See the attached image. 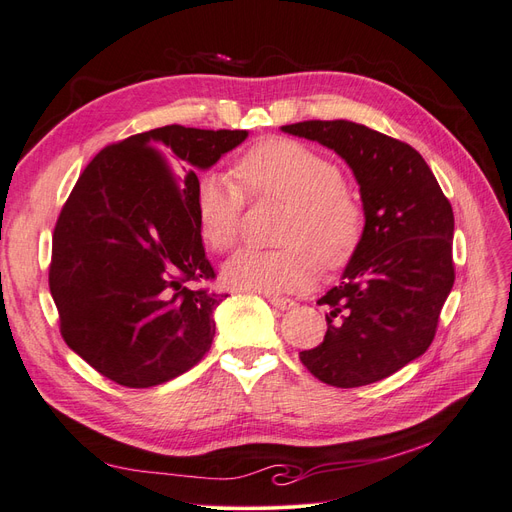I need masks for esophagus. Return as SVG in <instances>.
Masks as SVG:
<instances>
[{"instance_id":"esophagus-1","label":"esophagus","mask_w":512,"mask_h":512,"mask_svg":"<svg viewBox=\"0 0 512 512\" xmlns=\"http://www.w3.org/2000/svg\"><path fill=\"white\" fill-rule=\"evenodd\" d=\"M267 299L277 309H290V307H294V301L288 299V297H277V294H267Z\"/></svg>"}]
</instances>
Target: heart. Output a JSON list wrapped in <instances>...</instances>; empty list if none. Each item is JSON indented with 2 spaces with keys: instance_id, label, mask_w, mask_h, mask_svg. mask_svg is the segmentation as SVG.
Listing matches in <instances>:
<instances>
[{
  "instance_id": "obj_1",
  "label": "heart",
  "mask_w": 512,
  "mask_h": 512,
  "mask_svg": "<svg viewBox=\"0 0 512 512\" xmlns=\"http://www.w3.org/2000/svg\"><path fill=\"white\" fill-rule=\"evenodd\" d=\"M235 175L207 173L194 192L200 239L213 252L239 239L245 194L288 203L277 241L280 250H241L222 271L228 288L280 294L305 288L324 269L348 265L365 235L361 198L344 185L337 162L292 138H265L237 160Z\"/></svg>"
}]
</instances>
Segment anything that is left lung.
Listing matches in <instances>:
<instances>
[{"mask_svg": "<svg viewBox=\"0 0 512 512\" xmlns=\"http://www.w3.org/2000/svg\"><path fill=\"white\" fill-rule=\"evenodd\" d=\"M342 156L361 185L365 235L318 305L322 344L299 352L309 374L337 389L389 378L421 356L455 284L453 207L421 153L361 123L299 121L282 128Z\"/></svg>", "mask_w": 512, "mask_h": 512, "instance_id": "left-lung-1", "label": "left lung"}]
</instances>
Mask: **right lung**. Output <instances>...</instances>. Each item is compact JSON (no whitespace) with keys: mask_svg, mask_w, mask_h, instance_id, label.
I'll return each mask as SVG.
<instances>
[{"mask_svg":"<svg viewBox=\"0 0 512 512\" xmlns=\"http://www.w3.org/2000/svg\"><path fill=\"white\" fill-rule=\"evenodd\" d=\"M245 130L164 126L104 147L81 173L53 232L49 288L64 342L98 374L149 389L209 352L228 294L194 218L196 170Z\"/></svg>","mask_w":512,"mask_h":512,"instance_id":"obj_1","label":"right lung"}]
</instances>
